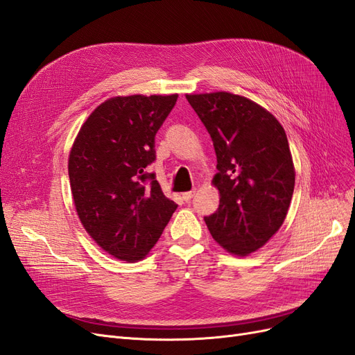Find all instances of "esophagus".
Segmentation results:
<instances>
[{
    "instance_id": "obj_1",
    "label": "esophagus",
    "mask_w": 355,
    "mask_h": 355,
    "mask_svg": "<svg viewBox=\"0 0 355 355\" xmlns=\"http://www.w3.org/2000/svg\"><path fill=\"white\" fill-rule=\"evenodd\" d=\"M194 192H196V191H188V192H184V194H182V198H184V200L188 202V201H191V200H192V197H194Z\"/></svg>"
}]
</instances>
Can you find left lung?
I'll list each match as a JSON object with an SVG mask.
<instances>
[{
	"label": "left lung",
	"instance_id": "left-lung-1",
	"mask_svg": "<svg viewBox=\"0 0 355 355\" xmlns=\"http://www.w3.org/2000/svg\"><path fill=\"white\" fill-rule=\"evenodd\" d=\"M213 141L219 191L216 213L204 218L223 250L249 256L270 241L287 216L295 166L283 125L263 106L228 92L187 94Z\"/></svg>",
	"mask_w": 355,
	"mask_h": 355
}]
</instances>
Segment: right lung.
Segmentation results:
<instances>
[{
    "instance_id": "add662e5",
    "label": "right lung",
    "mask_w": 355,
    "mask_h": 355,
    "mask_svg": "<svg viewBox=\"0 0 355 355\" xmlns=\"http://www.w3.org/2000/svg\"><path fill=\"white\" fill-rule=\"evenodd\" d=\"M176 99L178 93L114 96L89 115L72 144L75 210L96 244L115 259H144L178 207L146 173L155 159V133Z\"/></svg>"
}]
</instances>
